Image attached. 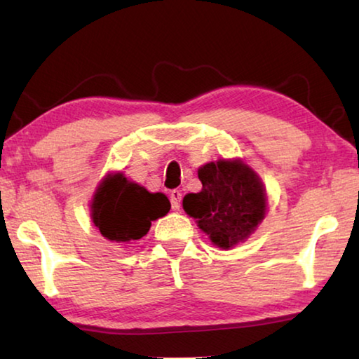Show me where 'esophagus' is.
<instances>
[{
	"label": "esophagus",
	"instance_id": "1",
	"mask_svg": "<svg viewBox=\"0 0 359 359\" xmlns=\"http://www.w3.org/2000/svg\"><path fill=\"white\" fill-rule=\"evenodd\" d=\"M180 203H182V193L179 190H172L171 191V204L174 210L180 209Z\"/></svg>",
	"mask_w": 359,
	"mask_h": 359
}]
</instances>
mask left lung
<instances>
[{
    "label": "left lung",
    "instance_id": "left-lung-1",
    "mask_svg": "<svg viewBox=\"0 0 359 359\" xmlns=\"http://www.w3.org/2000/svg\"><path fill=\"white\" fill-rule=\"evenodd\" d=\"M199 193H188L184 210L220 248H233L258 228L266 215V190L242 160H218L198 169Z\"/></svg>",
    "mask_w": 359,
    "mask_h": 359
}]
</instances>
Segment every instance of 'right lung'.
Returning a JSON list of instances; mask_svg holds the SVG:
<instances>
[{"label":"right lung","instance_id":"obj_1","mask_svg":"<svg viewBox=\"0 0 359 359\" xmlns=\"http://www.w3.org/2000/svg\"><path fill=\"white\" fill-rule=\"evenodd\" d=\"M169 209L166 194L150 193L121 172L107 174L92 199V220L106 239L130 242L144 238Z\"/></svg>","mask_w":359,"mask_h":359}]
</instances>
